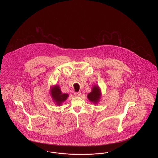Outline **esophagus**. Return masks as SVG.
<instances>
[{
	"mask_svg": "<svg viewBox=\"0 0 158 158\" xmlns=\"http://www.w3.org/2000/svg\"><path fill=\"white\" fill-rule=\"evenodd\" d=\"M81 95V92H75V97H79Z\"/></svg>",
	"mask_w": 158,
	"mask_h": 158,
	"instance_id": "34e87169",
	"label": "esophagus"
}]
</instances>
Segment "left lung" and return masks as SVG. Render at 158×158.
<instances>
[{
    "label": "left lung",
    "mask_w": 158,
    "mask_h": 158,
    "mask_svg": "<svg viewBox=\"0 0 158 158\" xmlns=\"http://www.w3.org/2000/svg\"><path fill=\"white\" fill-rule=\"evenodd\" d=\"M101 96V93L99 87L97 85H94L92 88L91 92L88 94L87 97L90 102H93L95 104H97L100 99Z\"/></svg>",
    "instance_id": "left-lung-1"
}]
</instances>
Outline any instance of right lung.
<instances>
[{"label":"right lung","mask_w":158,"mask_h":158,"mask_svg":"<svg viewBox=\"0 0 158 158\" xmlns=\"http://www.w3.org/2000/svg\"><path fill=\"white\" fill-rule=\"evenodd\" d=\"M50 92L53 101L56 102V105L59 106L61 105V104L65 101L69 97L68 94H63L61 92L60 87L58 85H55L52 87Z\"/></svg>","instance_id":"1"}]
</instances>
